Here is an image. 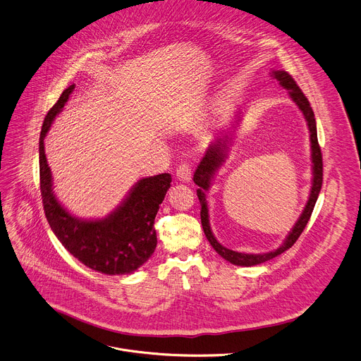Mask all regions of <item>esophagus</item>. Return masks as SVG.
<instances>
[{"mask_svg": "<svg viewBox=\"0 0 361 361\" xmlns=\"http://www.w3.org/2000/svg\"><path fill=\"white\" fill-rule=\"evenodd\" d=\"M176 176H177L178 181L190 183L191 181V169H190V166L187 163H181L176 170Z\"/></svg>", "mask_w": 361, "mask_h": 361, "instance_id": "1", "label": "esophagus"}]
</instances>
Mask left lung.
Segmentation results:
<instances>
[{"label":"left lung","mask_w":361,"mask_h":361,"mask_svg":"<svg viewBox=\"0 0 361 361\" xmlns=\"http://www.w3.org/2000/svg\"><path fill=\"white\" fill-rule=\"evenodd\" d=\"M277 81H280V85L284 87L286 90H288V94L291 97V99L298 105V108L302 111L308 128H310V133H311V149H312V187H311V194L308 198V202L300 216V219L297 221V224L294 225V228L291 229V232L288 233V236L286 238L284 243L269 253H263V255H247V253H239V252H233L231 249H226L225 246H222L214 236L211 226H209V214H208V205H207V191L211 187V181L215 176V173L218 171V169L222 166V163L226 159L228 154V145H229V135L222 133V136H218V139L209 145L208 150L205 152V156L202 157V160L200 161L195 173H194V183L200 187L197 190V195L201 204V224H202V229L204 233L208 239V242L211 243V246L215 249V252L222 256L225 260H228L232 264L236 266H257L262 264L270 259H274L276 256L284 253L286 250H288L301 236V233L304 232L314 207L317 204L318 195L321 192L322 188V181H324V163H322V153H321V146L318 143V135H317V122H315V115L314 111L310 105L308 98L304 95V92L301 91V88L298 87V84L295 82V80L291 77V74H288L284 70H277V71H271L270 73Z\"/></svg>","instance_id":"1"}]
</instances>
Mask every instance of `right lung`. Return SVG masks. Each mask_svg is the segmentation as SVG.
<instances>
[{"label":"right lung","mask_w":361,"mask_h":361,"mask_svg":"<svg viewBox=\"0 0 361 361\" xmlns=\"http://www.w3.org/2000/svg\"><path fill=\"white\" fill-rule=\"evenodd\" d=\"M73 90L74 84L66 88L49 109L39 137V176L44 215L56 238L84 266L108 276L130 274L146 263L156 249L154 218L170 188L171 176L163 173L139 180L125 201L102 219L87 221L67 212L53 194L43 140Z\"/></svg>","instance_id":"right-lung-1"}]
</instances>
